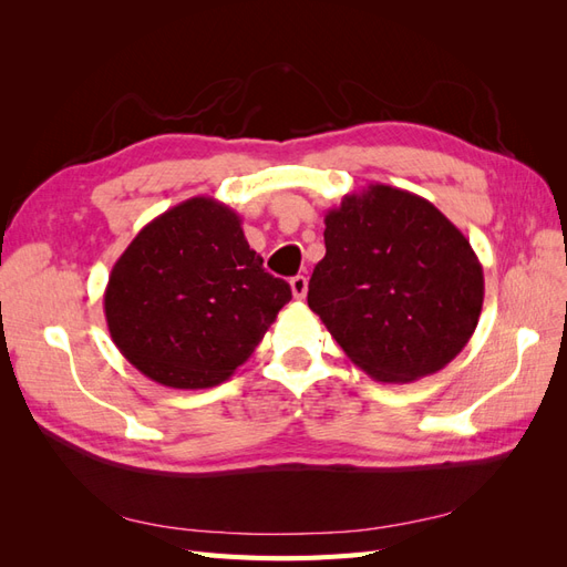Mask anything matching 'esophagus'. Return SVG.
Returning <instances> with one entry per match:
<instances>
[{
  "label": "esophagus",
  "instance_id": "1",
  "mask_svg": "<svg viewBox=\"0 0 567 567\" xmlns=\"http://www.w3.org/2000/svg\"><path fill=\"white\" fill-rule=\"evenodd\" d=\"M290 290H293L296 300H302L307 296V279L305 277H293V279H290Z\"/></svg>",
  "mask_w": 567,
  "mask_h": 567
}]
</instances>
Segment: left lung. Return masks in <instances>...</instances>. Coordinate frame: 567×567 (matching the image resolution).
I'll list each match as a JSON object with an SVG mask.
<instances>
[{"instance_id":"left-lung-1","label":"left lung","mask_w":567,"mask_h":567,"mask_svg":"<svg viewBox=\"0 0 567 567\" xmlns=\"http://www.w3.org/2000/svg\"><path fill=\"white\" fill-rule=\"evenodd\" d=\"M307 305L359 369L411 383L471 340L485 298L475 250L431 200L371 184L323 219Z\"/></svg>"}]
</instances>
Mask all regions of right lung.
I'll use <instances>...</instances> for the list:
<instances>
[{"label": "right lung", "mask_w": 567, "mask_h": 567, "mask_svg": "<svg viewBox=\"0 0 567 567\" xmlns=\"http://www.w3.org/2000/svg\"><path fill=\"white\" fill-rule=\"evenodd\" d=\"M290 286L271 277L241 217L188 198L151 219L117 257L104 293L115 348L151 381L213 388L260 346Z\"/></svg>", "instance_id": "obj_1"}]
</instances>
